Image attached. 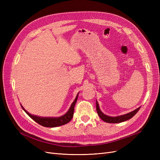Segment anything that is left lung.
Here are the masks:
<instances>
[{"label":"left lung","instance_id":"obj_1","mask_svg":"<svg viewBox=\"0 0 160 160\" xmlns=\"http://www.w3.org/2000/svg\"><path fill=\"white\" fill-rule=\"evenodd\" d=\"M140 107L137 108L136 109H135L131 112L124 114L122 115H119V116H116V117H111V116H109L104 114L102 111H101L99 108V105L98 102V101L96 100V109H97V112H98V115L99 116V118L104 121L105 122L107 123H121V122H123L125 121H127L132 118H133V116L138 113V111L139 110Z\"/></svg>","mask_w":160,"mask_h":160}]
</instances>
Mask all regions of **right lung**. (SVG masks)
<instances>
[{"instance_id":"1","label":"right lung","mask_w":160,"mask_h":160,"mask_svg":"<svg viewBox=\"0 0 160 160\" xmlns=\"http://www.w3.org/2000/svg\"><path fill=\"white\" fill-rule=\"evenodd\" d=\"M78 95L79 93H77L76 98L75 100L73 101V102L72 103L71 105V107L69 109V110L67 111V112L64 114L63 115L60 116V117H39V116L35 115H32L28 112L27 110L25 109L22 105L21 108L22 109L25 111V113L29 116V117L32 119L35 122H36L37 123L40 124L42 126L47 127V128H55V127H59L61 126V125H65L67 123H69L70 121L71 120L72 116H73L74 113V108L75 103L77 101V98H78Z\"/></svg>"}]
</instances>
